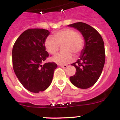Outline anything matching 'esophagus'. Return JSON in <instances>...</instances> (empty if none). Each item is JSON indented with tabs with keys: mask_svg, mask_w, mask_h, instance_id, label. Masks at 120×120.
<instances>
[{
	"mask_svg": "<svg viewBox=\"0 0 120 120\" xmlns=\"http://www.w3.org/2000/svg\"><path fill=\"white\" fill-rule=\"evenodd\" d=\"M59 67H61L62 68H66L67 67V65H59Z\"/></svg>",
	"mask_w": 120,
	"mask_h": 120,
	"instance_id": "1",
	"label": "esophagus"
}]
</instances>
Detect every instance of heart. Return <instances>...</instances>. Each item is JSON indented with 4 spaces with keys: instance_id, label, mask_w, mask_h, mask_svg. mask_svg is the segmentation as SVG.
<instances>
[{
    "instance_id": "heart-1",
    "label": "heart",
    "mask_w": 120,
    "mask_h": 120,
    "mask_svg": "<svg viewBox=\"0 0 120 120\" xmlns=\"http://www.w3.org/2000/svg\"><path fill=\"white\" fill-rule=\"evenodd\" d=\"M62 45L64 52L55 55L52 60L59 65H65L73 61V54L78 56L81 53L84 48L85 41L82 35L71 28L55 32L53 37H47L44 40L45 49L50 55L56 53Z\"/></svg>"
}]
</instances>
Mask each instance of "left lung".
Returning <instances> with one entry per match:
<instances>
[{
    "mask_svg": "<svg viewBox=\"0 0 120 120\" xmlns=\"http://www.w3.org/2000/svg\"><path fill=\"white\" fill-rule=\"evenodd\" d=\"M82 33L85 45L80 59L71 65L76 68V74L70 77L76 87L86 89L96 83L102 72L105 62V50L102 37L94 28L82 22L68 25Z\"/></svg>",
    "mask_w": 120,
    "mask_h": 120,
    "instance_id": "8db88e82",
    "label": "left lung"
}]
</instances>
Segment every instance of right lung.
I'll return each instance as SVG.
<instances>
[{"label": "right lung", "instance_id": "add662e5", "mask_svg": "<svg viewBox=\"0 0 120 120\" xmlns=\"http://www.w3.org/2000/svg\"><path fill=\"white\" fill-rule=\"evenodd\" d=\"M50 32L44 29H29L23 32L12 48V67L19 81L32 93L43 91L52 83L57 67L55 62L42 63L49 57L44 40Z\"/></svg>", "mask_w": 120, "mask_h": 120}]
</instances>
